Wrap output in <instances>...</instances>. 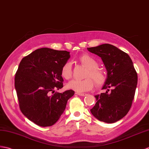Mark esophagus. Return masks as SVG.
<instances>
[{
    "instance_id": "34e87169",
    "label": "esophagus",
    "mask_w": 149,
    "mask_h": 149,
    "mask_svg": "<svg viewBox=\"0 0 149 149\" xmlns=\"http://www.w3.org/2000/svg\"><path fill=\"white\" fill-rule=\"evenodd\" d=\"M77 95H81V96H86L87 94H85V93H79V92H76L75 93Z\"/></svg>"
}]
</instances>
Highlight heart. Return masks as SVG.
Returning a JSON list of instances; mask_svg holds the SVG:
<instances>
[{
    "mask_svg": "<svg viewBox=\"0 0 149 149\" xmlns=\"http://www.w3.org/2000/svg\"><path fill=\"white\" fill-rule=\"evenodd\" d=\"M78 61L87 68L85 77L82 80H72L67 85L69 89L79 93L91 91L93 88L94 82L97 87H101L107 80V74L100 68H99L98 62L92 56L88 54H84L78 58ZM62 77L69 80L72 77V64L68 61L62 65L61 69ZM95 81L94 82L93 81Z\"/></svg>",
    "mask_w": 149,
    "mask_h": 149,
    "instance_id": "b5f03b06",
    "label": "heart"
}]
</instances>
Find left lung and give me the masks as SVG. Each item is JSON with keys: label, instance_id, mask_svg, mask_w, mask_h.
<instances>
[{"label": "left lung", "instance_id": "left-lung-1", "mask_svg": "<svg viewBox=\"0 0 149 149\" xmlns=\"http://www.w3.org/2000/svg\"><path fill=\"white\" fill-rule=\"evenodd\" d=\"M87 49L100 56L107 70L102 87L107 91L95 95L97 102L91 111L99 120L114 123L130 110L136 88L137 72L128 54L113 45L103 44Z\"/></svg>", "mask_w": 149, "mask_h": 149}]
</instances>
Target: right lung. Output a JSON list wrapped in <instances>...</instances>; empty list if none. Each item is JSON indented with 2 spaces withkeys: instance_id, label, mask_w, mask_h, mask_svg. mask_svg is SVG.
<instances>
[{
  "instance_id": "add662e5",
  "label": "right lung",
  "mask_w": 149,
  "mask_h": 149,
  "mask_svg": "<svg viewBox=\"0 0 149 149\" xmlns=\"http://www.w3.org/2000/svg\"><path fill=\"white\" fill-rule=\"evenodd\" d=\"M70 57L67 51L42 48L24 57L15 77L19 107L29 120L41 127L53 125L60 118L72 90L62 93L61 69Z\"/></svg>"
}]
</instances>
